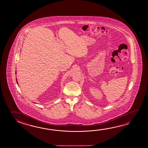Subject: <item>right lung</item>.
Here are the masks:
<instances>
[{"instance_id": "1", "label": "right lung", "mask_w": 148, "mask_h": 148, "mask_svg": "<svg viewBox=\"0 0 148 148\" xmlns=\"http://www.w3.org/2000/svg\"><path fill=\"white\" fill-rule=\"evenodd\" d=\"M15 73H16V72H15ZM16 82H17V81H16Z\"/></svg>"}]
</instances>
